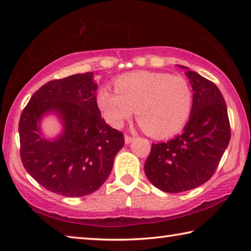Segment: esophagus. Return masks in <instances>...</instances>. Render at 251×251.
<instances>
[{
	"label": "esophagus",
	"instance_id": "1",
	"mask_svg": "<svg viewBox=\"0 0 251 251\" xmlns=\"http://www.w3.org/2000/svg\"><path fill=\"white\" fill-rule=\"evenodd\" d=\"M135 139L134 136H129V135H125V143L126 144H129L131 143Z\"/></svg>",
	"mask_w": 251,
	"mask_h": 251
}]
</instances>
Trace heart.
Segmentation results:
<instances>
[{
	"instance_id": "obj_1",
	"label": "heart",
	"mask_w": 251,
	"mask_h": 251,
	"mask_svg": "<svg viewBox=\"0 0 251 251\" xmlns=\"http://www.w3.org/2000/svg\"><path fill=\"white\" fill-rule=\"evenodd\" d=\"M115 91L101 88L97 103L105 120L121 127L133 114L155 137L177 133L188 122L193 110V91L181 76L160 72H135L115 82Z\"/></svg>"
}]
</instances>
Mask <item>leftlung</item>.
<instances>
[{
    "mask_svg": "<svg viewBox=\"0 0 251 251\" xmlns=\"http://www.w3.org/2000/svg\"><path fill=\"white\" fill-rule=\"evenodd\" d=\"M186 69L193 110L182 134L166 143L151 144L145 174L156 188L181 193L197 188L214 175L230 141V123L222 92L211 80Z\"/></svg>",
    "mask_w": 251,
    "mask_h": 251,
    "instance_id": "obj_1",
    "label": "left lung"
}]
</instances>
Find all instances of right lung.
Segmentation results:
<instances>
[{
	"mask_svg": "<svg viewBox=\"0 0 251 251\" xmlns=\"http://www.w3.org/2000/svg\"><path fill=\"white\" fill-rule=\"evenodd\" d=\"M94 74H75L40 87L21 114L20 155L26 172L41 186L65 197L96 192L112 172L124 135L101 118ZM58 113L65 125L54 141L41 137L44 113Z\"/></svg>",
	"mask_w": 251,
	"mask_h": 251,
	"instance_id": "obj_1",
	"label": "right lung"
}]
</instances>
